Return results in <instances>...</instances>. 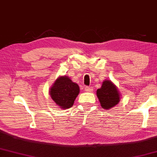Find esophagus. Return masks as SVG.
<instances>
[{
	"label": "esophagus",
	"instance_id": "obj_1",
	"mask_svg": "<svg viewBox=\"0 0 157 157\" xmlns=\"http://www.w3.org/2000/svg\"><path fill=\"white\" fill-rule=\"evenodd\" d=\"M85 90H86V91H88V92H90L93 90V88H92V87H90V86H86L85 87Z\"/></svg>",
	"mask_w": 157,
	"mask_h": 157
}]
</instances>
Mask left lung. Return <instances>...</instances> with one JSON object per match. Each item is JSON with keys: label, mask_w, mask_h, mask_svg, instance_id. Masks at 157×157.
Listing matches in <instances>:
<instances>
[{"label": "left lung", "mask_w": 157, "mask_h": 157, "mask_svg": "<svg viewBox=\"0 0 157 157\" xmlns=\"http://www.w3.org/2000/svg\"><path fill=\"white\" fill-rule=\"evenodd\" d=\"M97 94L101 106L104 109L112 108L120 101L118 90L115 85L109 80L104 81L101 88L97 90Z\"/></svg>", "instance_id": "8db88e82"}]
</instances>
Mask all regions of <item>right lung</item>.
<instances>
[{"label":"right lung","instance_id":"1","mask_svg":"<svg viewBox=\"0 0 157 157\" xmlns=\"http://www.w3.org/2000/svg\"><path fill=\"white\" fill-rule=\"evenodd\" d=\"M80 92L78 85L69 77L63 76L57 79L50 88V94L52 100L62 109H67L74 105V101Z\"/></svg>","mask_w":157,"mask_h":157}]
</instances>
